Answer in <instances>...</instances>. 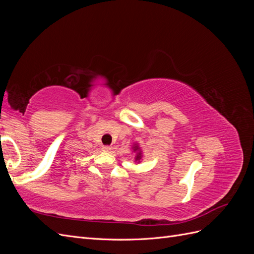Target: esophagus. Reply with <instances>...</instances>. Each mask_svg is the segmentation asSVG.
I'll use <instances>...</instances> for the list:
<instances>
[{"mask_svg": "<svg viewBox=\"0 0 254 254\" xmlns=\"http://www.w3.org/2000/svg\"><path fill=\"white\" fill-rule=\"evenodd\" d=\"M102 150L103 151H110L111 147H110V146H108V145H105V146H103V147H102Z\"/></svg>", "mask_w": 254, "mask_h": 254, "instance_id": "34e87169", "label": "esophagus"}]
</instances>
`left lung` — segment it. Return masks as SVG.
<instances>
[{
	"label": "left lung",
	"instance_id": "8db88e82",
	"mask_svg": "<svg viewBox=\"0 0 254 254\" xmlns=\"http://www.w3.org/2000/svg\"><path fill=\"white\" fill-rule=\"evenodd\" d=\"M135 150H139V147H137V146H135V147H134V151H135ZM135 159H136V160H140V159H141V153H140V152H137V156L135 157Z\"/></svg>",
	"mask_w": 254,
	"mask_h": 254
}]
</instances>
